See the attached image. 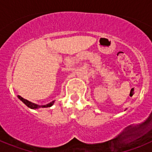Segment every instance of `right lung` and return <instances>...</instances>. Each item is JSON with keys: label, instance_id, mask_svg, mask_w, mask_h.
<instances>
[{"label": "right lung", "instance_id": "right-lung-1", "mask_svg": "<svg viewBox=\"0 0 152 152\" xmlns=\"http://www.w3.org/2000/svg\"><path fill=\"white\" fill-rule=\"evenodd\" d=\"M18 98L21 100V101L23 102V103H24V104H26L28 107H29V108H31V109H38V108H39V107H42V108L45 107V108H46V107H52V106L53 105V103H54V101H52V102H51V103L46 104V105L39 106V105H37V104H36V103H32V102L29 101V100H26V99H24V98H23L22 96H19V95H18Z\"/></svg>", "mask_w": 152, "mask_h": 152}]
</instances>
